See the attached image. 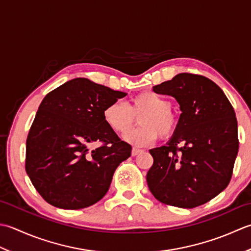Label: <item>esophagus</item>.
<instances>
[{
	"instance_id": "34e87169",
	"label": "esophagus",
	"mask_w": 251,
	"mask_h": 251,
	"mask_svg": "<svg viewBox=\"0 0 251 251\" xmlns=\"http://www.w3.org/2000/svg\"><path fill=\"white\" fill-rule=\"evenodd\" d=\"M142 151H142V150H140V148L133 147V148H132V152H131V154H132V156H137L139 154H141Z\"/></svg>"
}]
</instances>
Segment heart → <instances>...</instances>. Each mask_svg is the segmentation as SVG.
Listing matches in <instances>:
<instances>
[{"instance_id": "b5f03b06", "label": "heart", "mask_w": 251, "mask_h": 251, "mask_svg": "<svg viewBox=\"0 0 251 251\" xmlns=\"http://www.w3.org/2000/svg\"><path fill=\"white\" fill-rule=\"evenodd\" d=\"M171 103L165 97L151 91L141 92L133 96L130 104L114 101L107 105L103 111L105 124L110 129L126 134L135 124L136 117L140 114L141 126L127 133L125 140L135 146H146L163 137H170L177 127V117L171 109Z\"/></svg>"}]
</instances>
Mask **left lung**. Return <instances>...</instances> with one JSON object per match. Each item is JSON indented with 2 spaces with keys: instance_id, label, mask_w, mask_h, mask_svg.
<instances>
[{
  "instance_id": "8db88e82",
  "label": "left lung",
  "mask_w": 251,
  "mask_h": 251,
  "mask_svg": "<svg viewBox=\"0 0 251 251\" xmlns=\"http://www.w3.org/2000/svg\"><path fill=\"white\" fill-rule=\"evenodd\" d=\"M171 95L182 114L167 145L150 150V191L160 202L195 208L226 188L238 152L237 120L223 91L201 75L178 74L154 88Z\"/></svg>"
}]
</instances>
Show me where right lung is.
I'll return each mask as SVG.
<instances>
[{
	"instance_id": "1",
	"label": "right lung",
	"mask_w": 251,
	"mask_h": 251,
	"mask_svg": "<svg viewBox=\"0 0 251 251\" xmlns=\"http://www.w3.org/2000/svg\"><path fill=\"white\" fill-rule=\"evenodd\" d=\"M126 95L76 78L44 97L28 133L25 168L45 201L76 210L106 195L132 147L105 124L103 111Z\"/></svg>"
}]
</instances>
